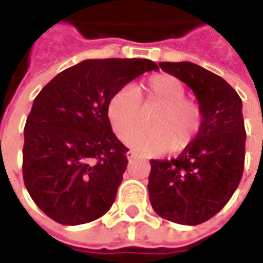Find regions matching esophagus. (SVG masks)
<instances>
[{
  "label": "esophagus",
  "mask_w": 263,
  "mask_h": 263,
  "mask_svg": "<svg viewBox=\"0 0 263 263\" xmlns=\"http://www.w3.org/2000/svg\"><path fill=\"white\" fill-rule=\"evenodd\" d=\"M126 158L129 160L135 159V158H138V154L135 151H128V152H126Z\"/></svg>",
  "instance_id": "1"
}]
</instances>
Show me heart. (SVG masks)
Listing matches in <instances>:
<instances>
[{"label":"heart","instance_id":"b5f03b06","mask_svg":"<svg viewBox=\"0 0 263 263\" xmlns=\"http://www.w3.org/2000/svg\"><path fill=\"white\" fill-rule=\"evenodd\" d=\"M156 106L149 116L146 130L132 133L140 126L143 111ZM144 110L142 111V109ZM107 120L121 141L145 155H160L171 149L187 148L201 126V109L186 97V86L177 77L156 73L129 88L124 87L109 97L105 108Z\"/></svg>","mask_w":263,"mask_h":263}]
</instances>
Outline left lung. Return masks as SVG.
Masks as SVG:
<instances>
[{
    "label": "left lung",
    "instance_id": "left-lung-1",
    "mask_svg": "<svg viewBox=\"0 0 263 263\" xmlns=\"http://www.w3.org/2000/svg\"><path fill=\"white\" fill-rule=\"evenodd\" d=\"M159 66L193 90L203 120L197 137L177 158L151 160L149 200L162 218L197 226L214 217L241 182L247 139L242 101L224 79L201 66Z\"/></svg>",
    "mask_w": 263,
    "mask_h": 263
}]
</instances>
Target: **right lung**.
Segmentation results:
<instances>
[{"label": "right lung", "instance_id": "add662e5", "mask_svg": "<svg viewBox=\"0 0 263 263\" xmlns=\"http://www.w3.org/2000/svg\"><path fill=\"white\" fill-rule=\"evenodd\" d=\"M156 69L148 59H88L63 70L37 94L24 129L22 175L32 200L52 220L79 226L111 209L128 148L111 129L107 103Z\"/></svg>", "mask_w": 263, "mask_h": 263}]
</instances>
